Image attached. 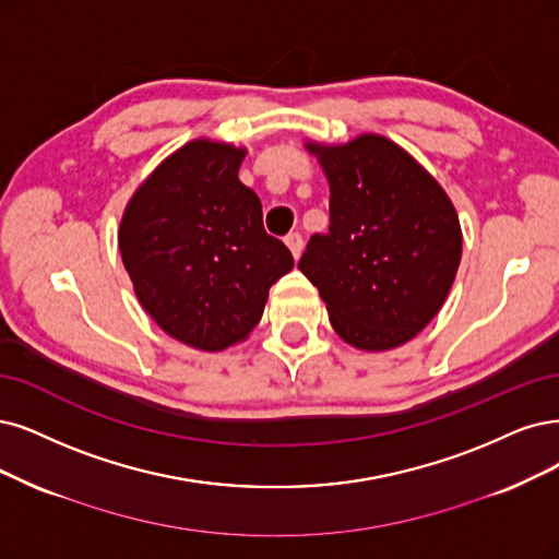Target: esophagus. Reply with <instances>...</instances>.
Returning a JSON list of instances; mask_svg holds the SVG:
<instances>
[{
	"label": "esophagus",
	"instance_id": "34e87169",
	"mask_svg": "<svg viewBox=\"0 0 559 559\" xmlns=\"http://www.w3.org/2000/svg\"><path fill=\"white\" fill-rule=\"evenodd\" d=\"M285 243H287V248H290L295 258L301 255V251H304V237H301L299 233H290V235H287V237H285Z\"/></svg>",
	"mask_w": 559,
	"mask_h": 559
}]
</instances>
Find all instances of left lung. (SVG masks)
<instances>
[{
  "instance_id": "8db88e82",
  "label": "left lung",
  "mask_w": 559,
  "mask_h": 559,
  "mask_svg": "<svg viewBox=\"0 0 559 559\" xmlns=\"http://www.w3.org/2000/svg\"><path fill=\"white\" fill-rule=\"evenodd\" d=\"M311 152L329 179V227L308 239L299 269L343 341L359 349L399 347L436 318L456 278V210L386 138L311 144Z\"/></svg>"
}]
</instances>
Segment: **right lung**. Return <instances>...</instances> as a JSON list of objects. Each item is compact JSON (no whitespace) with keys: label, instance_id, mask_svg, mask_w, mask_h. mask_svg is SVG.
I'll return each mask as SVG.
<instances>
[{"label":"right lung","instance_id":"obj_1","mask_svg":"<svg viewBox=\"0 0 559 559\" xmlns=\"http://www.w3.org/2000/svg\"><path fill=\"white\" fill-rule=\"evenodd\" d=\"M243 150L195 140L163 160L127 206L119 251L135 295L173 338L216 353L253 332L269 287L295 266L237 177Z\"/></svg>","mask_w":559,"mask_h":559}]
</instances>
